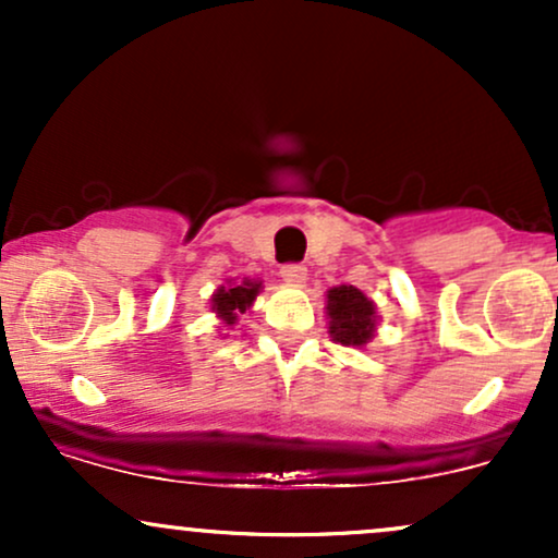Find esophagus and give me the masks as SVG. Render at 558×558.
I'll return each instance as SVG.
<instances>
[{
  "label": "esophagus",
  "instance_id": "esophagus-1",
  "mask_svg": "<svg viewBox=\"0 0 558 558\" xmlns=\"http://www.w3.org/2000/svg\"><path fill=\"white\" fill-rule=\"evenodd\" d=\"M280 278L288 286H304L306 283V267L304 265H283L280 267Z\"/></svg>",
  "mask_w": 558,
  "mask_h": 558
}]
</instances>
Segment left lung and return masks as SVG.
I'll return each mask as SVG.
<instances>
[{"instance_id": "1", "label": "left lung", "mask_w": 558, "mask_h": 558, "mask_svg": "<svg viewBox=\"0 0 558 558\" xmlns=\"http://www.w3.org/2000/svg\"><path fill=\"white\" fill-rule=\"evenodd\" d=\"M325 317L332 341L354 349L373 341L380 323L375 301L356 286H332L325 293Z\"/></svg>"}]
</instances>
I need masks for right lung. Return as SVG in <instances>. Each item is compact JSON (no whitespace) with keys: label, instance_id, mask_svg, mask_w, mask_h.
I'll return each instance as SVG.
<instances>
[{"label":"right lung","instance_id":"1","mask_svg":"<svg viewBox=\"0 0 558 558\" xmlns=\"http://www.w3.org/2000/svg\"><path fill=\"white\" fill-rule=\"evenodd\" d=\"M262 291V280L257 278H243V280H228V286H220L209 299L213 312L220 319L222 328L235 325V319L243 312H248L254 306Z\"/></svg>","mask_w":558,"mask_h":558}]
</instances>
